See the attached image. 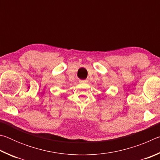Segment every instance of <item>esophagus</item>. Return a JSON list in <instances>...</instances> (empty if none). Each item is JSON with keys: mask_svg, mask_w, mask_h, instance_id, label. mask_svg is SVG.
<instances>
[{"mask_svg": "<svg viewBox=\"0 0 160 160\" xmlns=\"http://www.w3.org/2000/svg\"><path fill=\"white\" fill-rule=\"evenodd\" d=\"M80 82H82V83H87L88 82V80H80Z\"/></svg>", "mask_w": 160, "mask_h": 160, "instance_id": "esophagus-1", "label": "esophagus"}]
</instances>
